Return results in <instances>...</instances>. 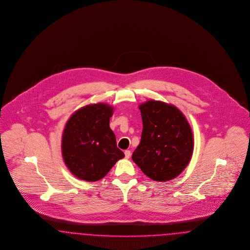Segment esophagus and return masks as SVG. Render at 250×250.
Instances as JSON below:
<instances>
[{
  "mask_svg": "<svg viewBox=\"0 0 250 250\" xmlns=\"http://www.w3.org/2000/svg\"><path fill=\"white\" fill-rule=\"evenodd\" d=\"M125 156L126 159H128L130 156H131V151L129 150H126L125 151Z\"/></svg>",
  "mask_w": 250,
  "mask_h": 250,
  "instance_id": "34e87169",
  "label": "esophagus"
}]
</instances>
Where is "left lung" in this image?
<instances>
[{"label":"left lung","mask_w":250,"mask_h":250,"mask_svg":"<svg viewBox=\"0 0 250 250\" xmlns=\"http://www.w3.org/2000/svg\"><path fill=\"white\" fill-rule=\"evenodd\" d=\"M143 129L132 160L155 181L178 177L190 162L193 137L183 113L174 105L149 100L140 105Z\"/></svg>","instance_id":"obj_1"}]
</instances>
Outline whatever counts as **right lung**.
I'll use <instances>...</instances> for the list:
<instances>
[{"label": "right lung", "mask_w": 250, "mask_h": 250, "mask_svg": "<svg viewBox=\"0 0 250 250\" xmlns=\"http://www.w3.org/2000/svg\"><path fill=\"white\" fill-rule=\"evenodd\" d=\"M112 112L108 104H91L76 110L65 125L62 156L70 172L80 180H100L125 157L110 128Z\"/></svg>", "instance_id": "right-lung-1"}]
</instances>
